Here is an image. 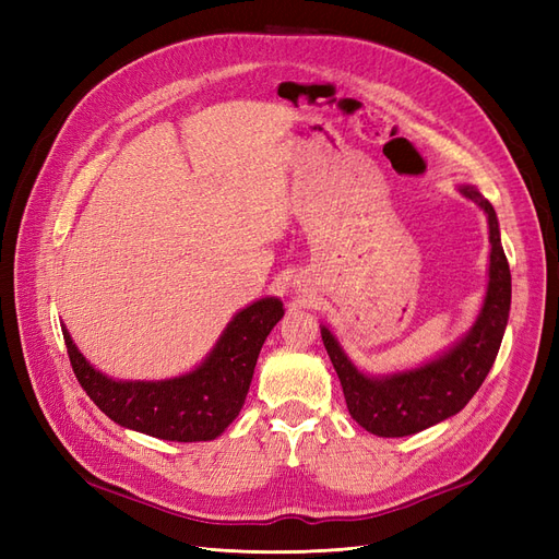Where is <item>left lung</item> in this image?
Returning a JSON list of instances; mask_svg holds the SVG:
<instances>
[{"instance_id":"obj_1","label":"left lung","mask_w":559,"mask_h":559,"mask_svg":"<svg viewBox=\"0 0 559 559\" xmlns=\"http://www.w3.org/2000/svg\"><path fill=\"white\" fill-rule=\"evenodd\" d=\"M456 191L485 212L489 245H492L480 312L460 341L415 368L373 376L347 357L329 326H319L321 341L341 378L349 415L366 431L382 438H403L425 431L460 413L487 378L509 324L511 267L501 247L497 212L476 186L460 183Z\"/></svg>"}]
</instances>
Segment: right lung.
Listing matches in <instances>:
<instances>
[{"instance_id":"obj_1","label":"right lung","mask_w":559,"mask_h":559,"mask_svg":"<svg viewBox=\"0 0 559 559\" xmlns=\"http://www.w3.org/2000/svg\"><path fill=\"white\" fill-rule=\"evenodd\" d=\"M284 317L282 300L265 296L235 314L193 370L165 380H114L97 370L62 324L79 384L116 425L163 441H214L240 415L259 352Z\"/></svg>"}]
</instances>
